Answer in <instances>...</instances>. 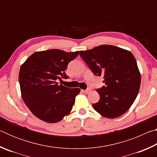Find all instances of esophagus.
<instances>
[{"mask_svg": "<svg viewBox=\"0 0 157 157\" xmlns=\"http://www.w3.org/2000/svg\"><path fill=\"white\" fill-rule=\"evenodd\" d=\"M90 91H91V89H90V88L86 89V90H83V92L85 93V94H88V93L90 92Z\"/></svg>", "mask_w": 157, "mask_h": 157, "instance_id": "1", "label": "esophagus"}]
</instances>
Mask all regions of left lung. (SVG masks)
Segmentation results:
<instances>
[{
    "label": "left lung",
    "mask_w": 157,
    "mask_h": 157,
    "mask_svg": "<svg viewBox=\"0 0 157 157\" xmlns=\"http://www.w3.org/2000/svg\"><path fill=\"white\" fill-rule=\"evenodd\" d=\"M79 55L96 76H102L105 86L97 89L100 100L93 107L102 116L117 118L129 109L139 94L140 74L131 52L101 45L80 51Z\"/></svg>",
    "instance_id": "1"
}]
</instances>
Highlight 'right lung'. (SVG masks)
Instances as JSON below:
<instances>
[{
	"label": "right lung",
	"mask_w": 157,
	"mask_h": 157,
	"mask_svg": "<svg viewBox=\"0 0 157 157\" xmlns=\"http://www.w3.org/2000/svg\"><path fill=\"white\" fill-rule=\"evenodd\" d=\"M79 51L66 52L58 49L36 52L21 66V95L34 116L47 123H57L71 112L80 89L67 88L58 80L68 79V63Z\"/></svg>",
	"instance_id": "obj_1"
}]
</instances>
